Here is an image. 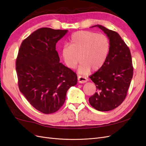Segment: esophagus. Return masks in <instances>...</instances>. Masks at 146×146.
I'll return each instance as SVG.
<instances>
[{"label": "esophagus", "instance_id": "esophagus-1", "mask_svg": "<svg viewBox=\"0 0 146 146\" xmlns=\"http://www.w3.org/2000/svg\"><path fill=\"white\" fill-rule=\"evenodd\" d=\"M88 81V79L83 76H78V82L80 83H85Z\"/></svg>", "mask_w": 146, "mask_h": 146}]
</instances>
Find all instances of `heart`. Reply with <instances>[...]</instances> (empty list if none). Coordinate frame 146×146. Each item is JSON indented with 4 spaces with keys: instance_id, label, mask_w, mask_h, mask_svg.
I'll return each instance as SVG.
<instances>
[{
    "instance_id": "obj_1",
    "label": "heart",
    "mask_w": 146,
    "mask_h": 146,
    "mask_svg": "<svg viewBox=\"0 0 146 146\" xmlns=\"http://www.w3.org/2000/svg\"><path fill=\"white\" fill-rule=\"evenodd\" d=\"M70 44L62 48V56L66 65L74 68L82 61L78 70L88 72L90 69L98 70L102 67L110 52V43L105 35L91 31L81 30L75 32L70 39Z\"/></svg>"
}]
</instances>
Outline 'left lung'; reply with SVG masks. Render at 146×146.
Instances as JSON below:
<instances>
[{
  "instance_id": "obj_1",
  "label": "left lung",
  "mask_w": 146,
  "mask_h": 146,
  "mask_svg": "<svg viewBox=\"0 0 146 146\" xmlns=\"http://www.w3.org/2000/svg\"><path fill=\"white\" fill-rule=\"evenodd\" d=\"M98 27L107 35L110 48L102 67L90 78L96 85V92L89 98L90 105L100 111H108L124 100L133 77V68L129 47L117 32L100 25Z\"/></svg>"
}]
</instances>
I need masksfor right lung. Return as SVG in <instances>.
Listing matches in <instances>:
<instances>
[{"label": "right lung", "mask_w": 146, "mask_h": 146, "mask_svg": "<svg viewBox=\"0 0 146 146\" xmlns=\"http://www.w3.org/2000/svg\"><path fill=\"white\" fill-rule=\"evenodd\" d=\"M68 30L44 27L35 31L22 42L16 70L18 86L30 104L44 114L62 107L67 91L77 83V74L60 63L56 44Z\"/></svg>", "instance_id": "obj_1"}]
</instances>
